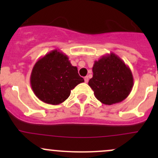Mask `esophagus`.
Returning <instances> with one entry per match:
<instances>
[{"label": "esophagus", "instance_id": "34e87169", "mask_svg": "<svg viewBox=\"0 0 158 158\" xmlns=\"http://www.w3.org/2000/svg\"><path fill=\"white\" fill-rule=\"evenodd\" d=\"M84 80H85V83H87V82H89V77H88V76H85V77L84 78Z\"/></svg>", "mask_w": 158, "mask_h": 158}]
</instances>
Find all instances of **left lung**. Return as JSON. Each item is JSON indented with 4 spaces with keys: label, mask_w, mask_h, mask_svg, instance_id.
Here are the masks:
<instances>
[{
    "label": "left lung",
    "mask_w": 158,
    "mask_h": 158,
    "mask_svg": "<svg viewBox=\"0 0 158 158\" xmlns=\"http://www.w3.org/2000/svg\"><path fill=\"white\" fill-rule=\"evenodd\" d=\"M93 76L89 85L95 98L105 105H112L125 100L134 85L133 75L125 62L113 52L95 61Z\"/></svg>",
    "instance_id": "8db88e82"
}]
</instances>
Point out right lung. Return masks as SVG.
<instances>
[{"mask_svg": "<svg viewBox=\"0 0 158 158\" xmlns=\"http://www.w3.org/2000/svg\"><path fill=\"white\" fill-rule=\"evenodd\" d=\"M84 79L67 56L53 49L36 61L30 75L32 90L40 101L59 105L67 99L73 89Z\"/></svg>", "mask_w": 158, "mask_h": 158, "instance_id": "1", "label": "right lung"}]
</instances>
